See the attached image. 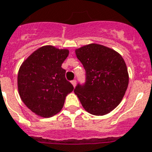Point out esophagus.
<instances>
[{"label": "esophagus", "mask_w": 152, "mask_h": 152, "mask_svg": "<svg viewBox=\"0 0 152 152\" xmlns=\"http://www.w3.org/2000/svg\"><path fill=\"white\" fill-rule=\"evenodd\" d=\"M72 85H73V87H76V80H72Z\"/></svg>", "instance_id": "esophagus-1"}]
</instances>
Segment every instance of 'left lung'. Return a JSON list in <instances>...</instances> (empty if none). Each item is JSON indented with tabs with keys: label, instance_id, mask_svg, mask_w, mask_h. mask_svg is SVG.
<instances>
[{
	"label": "left lung",
	"instance_id": "1",
	"mask_svg": "<svg viewBox=\"0 0 152 152\" xmlns=\"http://www.w3.org/2000/svg\"><path fill=\"white\" fill-rule=\"evenodd\" d=\"M86 72V82L74 93L91 114L110 113L122 102L129 84L127 67L122 56L103 45L91 43L76 49Z\"/></svg>",
	"mask_w": 152,
	"mask_h": 152
}]
</instances>
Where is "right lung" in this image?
Wrapping results in <instances>:
<instances>
[{
    "label": "right lung",
    "mask_w": 152,
    "mask_h": 152,
    "mask_svg": "<svg viewBox=\"0 0 152 152\" xmlns=\"http://www.w3.org/2000/svg\"><path fill=\"white\" fill-rule=\"evenodd\" d=\"M67 49L43 46L34 50L21 65L18 74L20 97L30 110L50 118L61 110L66 96L74 87L65 77L62 64Z\"/></svg>",
    "instance_id": "obj_1"
}]
</instances>
